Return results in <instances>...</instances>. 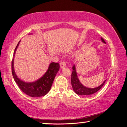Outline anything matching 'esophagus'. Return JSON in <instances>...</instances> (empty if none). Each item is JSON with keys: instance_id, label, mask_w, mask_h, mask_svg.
I'll list each match as a JSON object with an SVG mask.
<instances>
[{"instance_id": "obj_1", "label": "esophagus", "mask_w": 127, "mask_h": 127, "mask_svg": "<svg viewBox=\"0 0 127 127\" xmlns=\"http://www.w3.org/2000/svg\"><path fill=\"white\" fill-rule=\"evenodd\" d=\"M60 66H61V68H63L66 66V63L65 61H62L61 64H60Z\"/></svg>"}]
</instances>
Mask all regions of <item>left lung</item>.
<instances>
[{"mask_svg":"<svg viewBox=\"0 0 127 127\" xmlns=\"http://www.w3.org/2000/svg\"><path fill=\"white\" fill-rule=\"evenodd\" d=\"M102 41L104 43H106L105 40L101 37V38ZM73 71L71 75V83L73 89L74 91L76 92L77 94L79 95H83L88 96L94 94L97 92L98 90H100L101 87L103 86L105 82V81H104V82L100 86H98L96 88H94V89H90V88H87L85 87L81 84L80 82H79V79L77 77V72L76 70V68H75V65H74L72 67Z\"/></svg>","mask_w":127,"mask_h":127,"instance_id":"8db88e82","label":"left lung"}]
</instances>
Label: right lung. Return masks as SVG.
Returning a JSON list of instances; mask_svg holds the SVG:
<instances>
[{"instance_id": "1", "label": "right lung", "mask_w": 127, "mask_h": 127, "mask_svg": "<svg viewBox=\"0 0 127 127\" xmlns=\"http://www.w3.org/2000/svg\"><path fill=\"white\" fill-rule=\"evenodd\" d=\"M20 42V41L15 49L13 56H14L17 48H18ZM13 61L14 59H13L12 61V75L15 82L22 92L27 95L33 97H41V96L46 95L50 91L54 79L59 69V64L58 63H55V62L51 63L47 72L41 78L33 82L27 83L20 80L16 76L14 69Z\"/></svg>"}]
</instances>
